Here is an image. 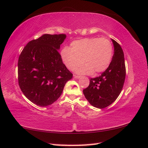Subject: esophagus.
Segmentation results:
<instances>
[{"mask_svg": "<svg viewBox=\"0 0 148 148\" xmlns=\"http://www.w3.org/2000/svg\"><path fill=\"white\" fill-rule=\"evenodd\" d=\"M74 77L75 79H79V78H81V76H79V75H74Z\"/></svg>", "mask_w": 148, "mask_h": 148, "instance_id": "1", "label": "esophagus"}]
</instances>
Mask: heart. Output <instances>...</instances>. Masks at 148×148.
<instances>
[{
  "label": "heart",
  "mask_w": 148,
  "mask_h": 148,
  "mask_svg": "<svg viewBox=\"0 0 148 148\" xmlns=\"http://www.w3.org/2000/svg\"><path fill=\"white\" fill-rule=\"evenodd\" d=\"M113 47L106 38H86L75 40L71 48L64 47L60 51L62 61L67 69L74 71L81 64L84 65L76 71L79 74L99 73L105 71L111 62Z\"/></svg>",
  "instance_id": "1"
}]
</instances>
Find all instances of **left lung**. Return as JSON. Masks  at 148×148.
I'll return each mask as SVG.
<instances>
[{"label":"left lung","mask_w":148,"mask_h":148,"mask_svg":"<svg viewBox=\"0 0 148 148\" xmlns=\"http://www.w3.org/2000/svg\"><path fill=\"white\" fill-rule=\"evenodd\" d=\"M114 53L108 67L99 76L90 79V85L83 90L85 98L92 105L104 108L114 102L121 94L125 78L124 55L121 45L111 39Z\"/></svg>","instance_id":"left-lung-1"}]
</instances>
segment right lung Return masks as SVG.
Listing matches in <instances>:
<instances>
[{"label": "right lung", "mask_w": 148, "mask_h": 148, "mask_svg": "<svg viewBox=\"0 0 148 148\" xmlns=\"http://www.w3.org/2000/svg\"><path fill=\"white\" fill-rule=\"evenodd\" d=\"M66 35L44 34L24 48L18 60V82L25 97L40 106L57 100L73 74L58 50Z\"/></svg>", "instance_id": "1"}]
</instances>
